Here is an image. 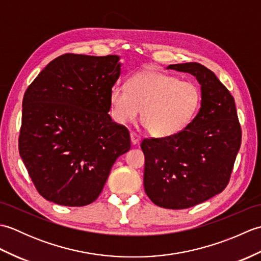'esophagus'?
I'll return each instance as SVG.
<instances>
[{
	"instance_id": "34e87169",
	"label": "esophagus",
	"mask_w": 261,
	"mask_h": 261,
	"mask_svg": "<svg viewBox=\"0 0 261 261\" xmlns=\"http://www.w3.org/2000/svg\"><path fill=\"white\" fill-rule=\"evenodd\" d=\"M130 138H131V142L134 143V145H137V143H139L141 140V137L138 134H135V132H131Z\"/></svg>"
}]
</instances>
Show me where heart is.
<instances>
[{
    "label": "heart",
    "instance_id": "1",
    "mask_svg": "<svg viewBox=\"0 0 261 261\" xmlns=\"http://www.w3.org/2000/svg\"><path fill=\"white\" fill-rule=\"evenodd\" d=\"M109 101L116 123H129L141 112L143 125L150 135L166 138L179 134L191 123L201 104V92L192 82L146 69L132 75L126 88H111Z\"/></svg>",
    "mask_w": 261,
    "mask_h": 261
}]
</instances>
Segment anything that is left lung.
<instances>
[{
	"label": "left lung",
	"mask_w": 261,
	"mask_h": 261,
	"mask_svg": "<svg viewBox=\"0 0 261 261\" xmlns=\"http://www.w3.org/2000/svg\"><path fill=\"white\" fill-rule=\"evenodd\" d=\"M167 69L196 77L201 109L179 134L142 140L143 185L158 206L182 210L207 201L229 184L241 126L233 96L212 70L198 63L169 65Z\"/></svg>",
	"instance_id": "obj_1"
}]
</instances>
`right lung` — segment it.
<instances>
[{"instance_id": "1", "label": "right lung", "mask_w": 261, "mask_h": 261, "mask_svg": "<svg viewBox=\"0 0 261 261\" xmlns=\"http://www.w3.org/2000/svg\"><path fill=\"white\" fill-rule=\"evenodd\" d=\"M120 57L65 54L49 63L24 93L19 152L40 195L85 206L101 194L130 134L109 114Z\"/></svg>"}]
</instances>
